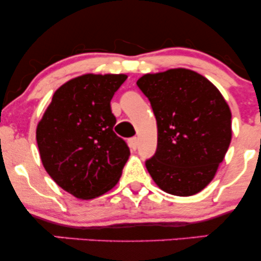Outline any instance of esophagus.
Here are the masks:
<instances>
[{
    "label": "esophagus",
    "mask_w": 261,
    "mask_h": 261,
    "mask_svg": "<svg viewBox=\"0 0 261 261\" xmlns=\"http://www.w3.org/2000/svg\"><path fill=\"white\" fill-rule=\"evenodd\" d=\"M128 143H130V147L135 151L137 148V146H139V139L137 137H133V139L128 140Z\"/></svg>",
    "instance_id": "34e87169"
}]
</instances>
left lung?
<instances>
[{"mask_svg": "<svg viewBox=\"0 0 261 261\" xmlns=\"http://www.w3.org/2000/svg\"><path fill=\"white\" fill-rule=\"evenodd\" d=\"M137 86L157 120V151L146 168L175 196L200 193L216 175L232 140V113L217 87L189 68L146 73Z\"/></svg>", "mask_w": 261, "mask_h": 261, "instance_id": "1", "label": "left lung"}]
</instances>
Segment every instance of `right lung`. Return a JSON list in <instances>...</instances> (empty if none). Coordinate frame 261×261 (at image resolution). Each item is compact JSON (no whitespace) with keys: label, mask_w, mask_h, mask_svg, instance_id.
Returning <instances> with one entry per match:
<instances>
[{"label":"right lung","mask_w":261,"mask_h":261,"mask_svg":"<svg viewBox=\"0 0 261 261\" xmlns=\"http://www.w3.org/2000/svg\"><path fill=\"white\" fill-rule=\"evenodd\" d=\"M124 73H86L56 89L37 126L40 160L47 174L77 199L98 197L118 184L130 157L116 136L110 100Z\"/></svg>","instance_id":"obj_1"}]
</instances>
